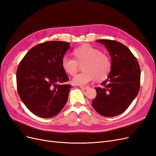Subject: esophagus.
I'll return each instance as SVG.
<instances>
[{"instance_id":"34e87169","label":"esophagus","mask_w":156,"mask_h":156,"mask_svg":"<svg viewBox=\"0 0 156 156\" xmlns=\"http://www.w3.org/2000/svg\"><path fill=\"white\" fill-rule=\"evenodd\" d=\"M80 88H81L83 90H88L89 88V87H87V86H81V87H80Z\"/></svg>"}]
</instances>
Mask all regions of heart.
Returning a JSON list of instances; mask_svg holds the SVG:
<instances>
[{"mask_svg": "<svg viewBox=\"0 0 156 156\" xmlns=\"http://www.w3.org/2000/svg\"><path fill=\"white\" fill-rule=\"evenodd\" d=\"M75 59L64 55L62 59V67L66 73L74 75L77 72L79 65H83L84 72L72 78L75 85L84 86L96 79H105L110 73L112 62L110 56L90 45H84L73 51Z\"/></svg>", "mask_w": 156, "mask_h": 156, "instance_id": "b5f03b06", "label": "heart"}]
</instances>
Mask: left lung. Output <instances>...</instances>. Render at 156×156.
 I'll return each instance as SVG.
<instances>
[{"label":"left lung","instance_id":"8db88e82","mask_svg":"<svg viewBox=\"0 0 156 156\" xmlns=\"http://www.w3.org/2000/svg\"><path fill=\"white\" fill-rule=\"evenodd\" d=\"M111 56L112 68L107 79L96 87L97 95L92 105L99 114L107 117L124 112L137 96L140 69L135 56L126 45L111 40H98Z\"/></svg>","mask_w":156,"mask_h":156}]
</instances>
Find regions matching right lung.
Wrapping results in <instances>:
<instances>
[{
	"instance_id": "obj_1",
	"label": "right lung",
	"mask_w": 156,
	"mask_h": 156,
	"mask_svg": "<svg viewBox=\"0 0 156 156\" xmlns=\"http://www.w3.org/2000/svg\"><path fill=\"white\" fill-rule=\"evenodd\" d=\"M69 43L51 41L29 50L17 68L16 80L21 100L33 114L48 119L56 116L67 102L72 86L62 67ZM59 83V84H57Z\"/></svg>"
}]
</instances>
